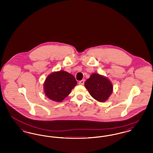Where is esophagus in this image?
Here are the masks:
<instances>
[{
	"label": "esophagus",
	"instance_id": "obj_1",
	"mask_svg": "<svg viewBox=\"0 0 153 153\" xmlns=\"http://www.w3.org/2000/svg\"><path fill=\"white\" fill-rule=\"evenodd\" d=\"M79 85H84V80H82L80 81L79 82Z\"/></svg>",
	"mask_w": 153,
	"mask_h": 153
}]
</instances>
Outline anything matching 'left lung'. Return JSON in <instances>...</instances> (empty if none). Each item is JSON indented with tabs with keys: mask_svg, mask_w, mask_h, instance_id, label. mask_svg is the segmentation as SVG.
Wrapping results in <instances>:
<instances>
[{
	"mask_svg": "<svg viewBox=\"0 0 153 153\" xmlns=\"http://www.w3.org/2000/svg\"><path fill=\"white\" fill-rule=\"evenodd\" d=\"M84 85L91 96L100 102L107 101L113 91L111 81L97 73L92 74Z\"/></svg>",
	"mask_w": 153,
	"mask_h": 153,
	"instance_id": "1",
	"label": "left lung"
}]
</instances>
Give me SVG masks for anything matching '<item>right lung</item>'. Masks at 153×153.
Segmentation results:
<instances>
[{
  "mask_svg": "<svg viewBox=\"0 0 153 153\" xmlns=\"http://www.w3.org/2000/svg\"><path fill=\"white\" fill-rule=\"evenodd\" d=\"M76 85L77 81L72 74L60 71L53 72L46 77L44 84V92L51 100L61 102Z\"/></svg>",
  "mask_w": 153,
  "mask_h": 153,
  "instance_id": "add662e5",
  "label": "right lung"
}]
</instances>
